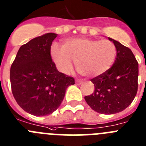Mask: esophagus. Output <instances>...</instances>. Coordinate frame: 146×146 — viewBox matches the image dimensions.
I'll return each mask as SVG.
<instances>
[{
  "instance_id": "1",
  "label": "esophagus",
  "mask_w": 146,
  "mask_h": 146,
  "mask_svg": "<svg viewBox=\"0 0 146 146\" xmlns=\"http://www.w3.org/2000/svg\"><path fill=\"white\" fill-rule=\"evenodd\" d=\"M75 82H76V85H80L82 83V81H80V80H76Z\"/></svg>"
}]
</instances>
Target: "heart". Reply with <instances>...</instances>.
Returning <instances> with one entry per match:
<instances>
[{
	"instance_id": "b5f03b06",
	"label": "heart",
	"mask_w": 146,
	"mask_h": 146,
	"mask_svg": "<svg viewBox=\"0 0 146 146\" xmlns=\"http://www.w3.org/2000/svg\"><path fill=\"white\" fill-rule=\"evenodd\" d=\"M116 53V47L111 41L89 38L69 39L62 47L54 45L50 48L52 58L61 72L69 73L73 68V61H76L77 72L90 77L102 75L109 71Z\"/></svg>"
}]
</instances>
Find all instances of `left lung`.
<instances>
[{
    "mask_svg": "<svg viewBox=\"0 0 146 146\" xmlns=\"http://www.w3.org/2000/svg\"><path fill=\"white\" fill-rule=\"evenodd\" d=\"M116 47L117 56L109 71L94 77L93 94L85 97L87 104L99 113L113 114L125 110L137 92L138 63L132 50L109 37Z\"/></svg>",
    "mask_w": 146,
    "mask_h": 146,
    "instance_id": "obj_1",
    "label": "left lung"
}]
</instances>
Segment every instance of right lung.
<instances>
[{
	"label": "right lung",
	"mask_w": 146,
	"mask_h": 146,
	"mask_svg": "<svg viewBox=\"0 0 146 146\" xmlns=\"http://www.w3.org/2000/svg\"><path fill=\"white\" fill-rule=\"evenodd\" d=\"M57 37L46 33L19 49L10 70L13 96L21 109L42 117L53 113L64 99L74 79L59 72L52 61L50 46Z\"/></svg>",
	"instance_id": "add662e5"
}]
</instances>
